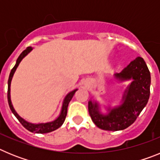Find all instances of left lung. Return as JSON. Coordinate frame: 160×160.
<instances>
[{"label":"left lung","instance_id":"left-lung-1","mask_svg":"<svg viewBox=\"0 0 160 160\" xmlns=\"http://www.w3.org/2000/svg\"><path fill=\"white\" fill-rule=\"evenodd\" d=\"M115 78L122 81L133 79L125 91L121 105L104 115L98 111L97 103L88 102L90 118L98 128L105 131H121L130 127L147 105L150 97L151 74L142 58L132 61L119 73H116Z\"/></svg>","mask_w":160,"mask_h":160}]
</instances>
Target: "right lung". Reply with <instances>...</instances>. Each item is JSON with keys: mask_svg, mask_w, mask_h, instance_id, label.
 <instances>
[{"mask_svg": "<svg viewBox=\"0 0 160 160\" xmlns=\"http://www.w3.org/2000/svg\"><path fill=\"white\" fill-rule=\"evenodd\" d=\"M32 49V47L29 46L26 49L22 52L20 56L18 57V60H17L16 65L14 66V67L12 68V70L10 72V74H9V77H8V105H9V107H10V110L13 114L16 116V118H18V121H19L22 124L24 128H26L28 131H31V132H34V133H38V134H45V133H49L51 132V131H55V130H57L58 128H59L62 125L63 122H64L65 119H66V114H67V108H68V105H69V103H70V100L72 99V98H73V94L74 93L77 91V89L71 92H70L66 96L65 98L64 102H63L62 104V111H61V114L59 115L58 118L57 119H55L54 121L50 122H46V123H39V124H32L30 123V122H26L25 120H24L23 118H22L21 117L19 116L18 114V113L15 111V110L13 109V107L12 105V102H11V99H10V84H11V80H12V78L14 74V72L16 71L17 68H18V65L19 63L21 62V61L23 59L24 57H25L29 52L31 51Z\"/></svg>", "mask_w": 160, "mask_h": 160, "instance_id": "obj_1", "label": "right lung"}]
</instances>
